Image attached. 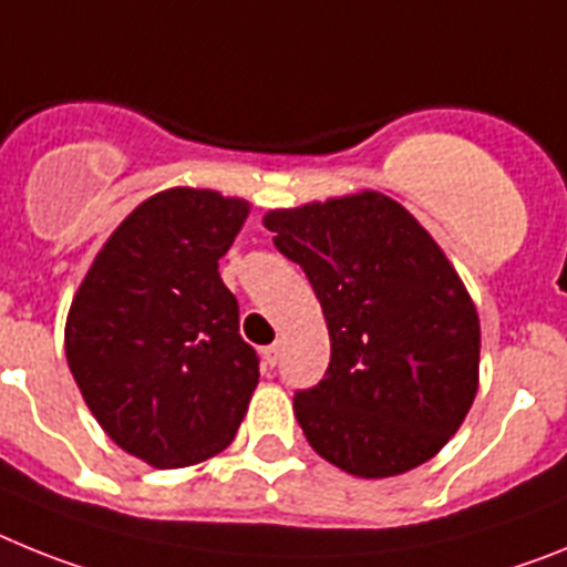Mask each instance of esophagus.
<instances>
[{
    "label": "esophagus",
    "instance_id": "34e87169",
    "mask_svg": "<svg viewBox=\"0 0 567 567\" xmlns=\"http://www.w3.org/2000/svg\"><path fill=\"white\" fill-rule=\"evenodd\" d=\"M262 359H265V365L274 368L279 362V344H268L262 351Z\"/></svg>",
    "mask_w": 567,
    "mask_h": 567
}]
</instances>
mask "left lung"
<instances>
[{
    "instance_id": "8db88e82",
    "label": "left lung",
    "mask_w": 567,
    "mask_h": 567,
    "mask_svg": "<svg viewBox=\"0 0 567 567\" xmlns=\"http://www.w3.org/2000/svg\"><path fill=\"white\" fill-rule=\"evenodd\" d=\"M322 305L331 362L293 413L322 460L362 480L413 471L480 391V313L420 219L379 190L265 214Z\"/></svg>"
}]
</instances>
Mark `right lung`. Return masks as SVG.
<instances>
[{
  "label": "right lung",
  "instance_id": "obj_1",
  "mask_svg": "<svg viewBox=\"0 0 567 567\" xmlns=\"http://www.w3.org/2000/svg\"><path fill=\"white\" fill-rule=\"evenodd\" d=\"M248 214L250 202L210 188L147 196L73 293L65 353L82 400L122 451L159 471L225 451L259 385L219 277Z\"/></svg>",
  "mask_w": 567,
  "mask_h": 567
}]
</instances>
